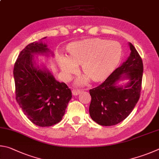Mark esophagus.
Returning <instances> with one entry per match:
<instances>
[{"mask_svg":"<svg viewBox=\"0 0 159 159\" xmlns=\"http://www.w3.org/2000/svg\"><path fill=\"white\" fill-rule=\"evenodd\" d=\"M80 90H78V89H73L72 91V95L73 96H77L79 95V94L80 93Z\"/></svg>","mask_w":159,"mask_h":159,"instance_id":"esophagus-1","label":"esophagus"}]
</instances>
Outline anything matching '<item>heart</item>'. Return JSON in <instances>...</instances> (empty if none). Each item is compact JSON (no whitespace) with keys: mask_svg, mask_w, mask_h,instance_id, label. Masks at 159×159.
<instances>
[{"mask_svg":"<svg viewBox=\"0 0 159 159\" xmlns=\"http://www.w3.org/2000/svg\"><path fill=\"white\" fill-rule=\"evenodd\" d=\"M121 47L115 41L92 38L76 42L68 47V56L60 55L58 63L67 77L76 71L82 64L85 75L77 80L79 84H84L91 79L93 82L104 80L117 66L121 57Z\"/></svg>","mask_w":159,"mask_h":159,"instance_id":"obj_1","label":"heart"}]
</instances>
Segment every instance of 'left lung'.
<instances>
[{
	"label": "left lung",
	"mask_w": 159,
	"mask_h": 159,
	"mask_svg": "<svg viewBox=\"0 0 159 159\" xmlns=\"http://www.w3.org/2000/svg\"><path fill=\"white\" fill-rule=\"evenodd\" d=\"M130 54L101 85L89 90L91 119L101 126H114L124 121L137 104L140 96L143 63L135 47L129 43ZM124 79L128 82L117 85Z\"/></svg>",
	"instance_id": "8db88e82"
}]
</instances>
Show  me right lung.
<instances>
[{"label": "right lung", "mask_w": 159, "mask_h": 159, "mask_svg": "<svg viewBox=\"0 0 159 159\" xmlns=\"http://www.w3.org/2000/svg\"><path fill=\"white\" fill-rule=\"evenodd\" d=\"M38 54L54 56L40 40L28 44L16 61L13 70L16 100L32 123L51 126L62 120L72 92L65 83L56 80L45 66H36L34 56Z\"/></svg>", "instance_id": "right-lung-1"}]
</instances>
